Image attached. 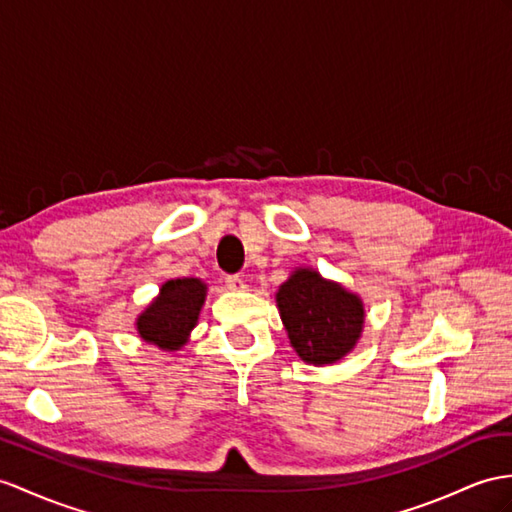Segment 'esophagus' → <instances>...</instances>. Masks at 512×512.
Here are the masks:
<instances>
[{
	"instance_id": "34e87169",
	"label": "esophagus",
	"mask_w": 512,
	"mask_h": 512,
	"mask_svg": "<svg viewBox=\"0 0 512 512\" xmlns=\"http://www.w3.org/2000/svg\"><path fill=\"white\" fill-rule=\"evenodd\" d=\"M226 286L230 291H245V280L241 276H228Z\"/></svg>"
}]
</instances>
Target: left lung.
<instances>
[{
	"instance_id": "obj_1",
	"label": "left lung",
	"mask_w": 512,
	"mask_h": 512,
	"mask_svg": "<svg viewBox=\"0 0 512 512\" xmlns=\"http://www.w3.org/2000/svg\"><path fill=\"white\" fill-rule=\"evenodd\" d=\"M276 302L293 350L315 367L350 354L365 326L360 297L315 269H295L278 289Z\"/></svg>"
}]
</instances>
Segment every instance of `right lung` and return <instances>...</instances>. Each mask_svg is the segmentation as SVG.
<instances>
[{
  "instance_id": "right-lung-1",
  "label": "right lung",
  "mask_w": 512,
  "mask_h": 512,
  "mask_svg": "<svg viewBox=\"0 0 512 512\" xmlns=\"http://www.w3.org/2000/svg\"><path fill=\"white\" fill-rule=\"evenodd\" d=\"M206 299V284L199 278H176L160 286V293L136 319V332L158 350L176 352L189 341Z\"/></svg>"
}]
</instances>
